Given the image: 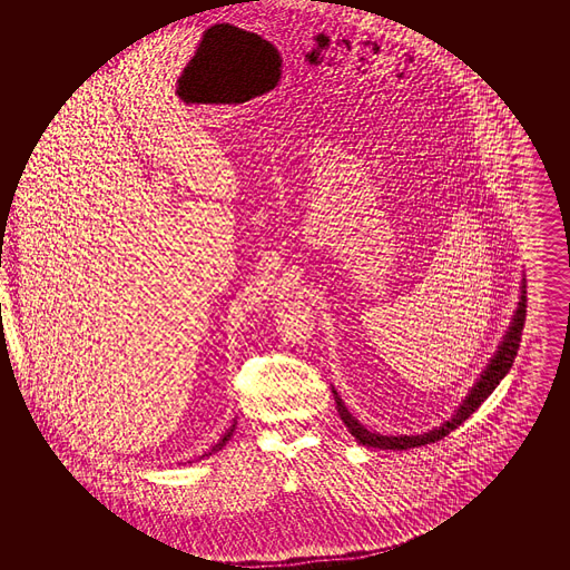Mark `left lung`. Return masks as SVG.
I'll return each instance as SVG.
<instances>
[{
    "instance_id": "left-lung-1",
    "label": "left lung",
    "mask_w": 570,
    "mask_h": 570,
    "mask_svg": "<svg viewBox=\"0 0 570 570\" xmlns=\"http://www.w3.org/2000/svg\"><path fill=\"white\" fill-rule=\"evenodd\" d=\"M524 315H527L524 282H520L518 307L514 311V315H512L510 326L505 330V334H503V338H501V343L498 345V351L493 353V357L484 365L481 376L472 384V389L468 391L466 397L462 399L458 410L441 426H434L432 431L422 432V434H397V436L367 431L362 422L346 410L345 401L332 389L341 420L345 422L348 432L355 436V441L360 445H365V448L401 451V449L422 448V445H431L434 441H441L443 436H448L449 432L455 431L464 420L474 414L484 399L495 391L500 380H503V376L510 372L512 362L517 357L518 343H520V334H522V326H524Z\"/></svg>"
}]
</instances>
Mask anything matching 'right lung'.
<instances>
[{
    "mask_svg": "<svg viewBox=\"0 0 570 570\" xmlns=\"http://www.w3.org/2000/svg\"><path fill=\"white\" fill-rule=\"evenodd\" d=\"M234 431H236V420H234V424H232V426H229V429H227V431H225L224 436H222V439H219V441H217V443H215V445H213V448L208 449V451H205V453H203V455H200V460H205V458H208V455H213V453H217V451H219V449H224L225 443H227V441H229V436H232V434H234ZM188 464H191V462H188Z\"/></svg>",
    "mask_w": 570,
    "mask_h": 570,
    "instance_id": "add662e5",
    "label": "right lung"
}]
</instances>
